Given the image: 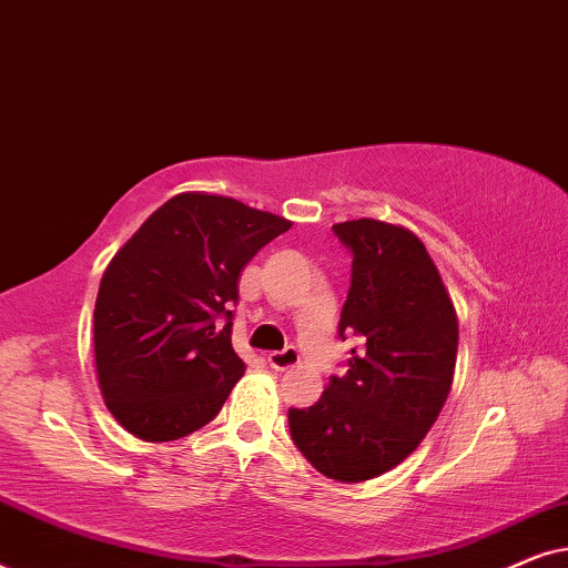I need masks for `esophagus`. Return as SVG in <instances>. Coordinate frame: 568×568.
I'll use <instances>...</instances> for the list:
<instances>
[{
    "label": "esophagus",
    "instance_id": "esophagus-1",
    "mask_svg": "<svg viewBox=\"0 0 568 568\" xmlns=\"http://www.w3.org/2000/svg\"><path fill=\"white\" fill-rule=\"evenodd\" d=\"M268 364L274 369H292L300 364V352L294 346H286L282 352H268Z\"/></svg>",
    "mask_w": 568,
    "mask_h": 568
}]
</instances>
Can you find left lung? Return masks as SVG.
Returning <instances> with one entry per match:
<instances>
[{
    "instance_id": "8db88e82",
    "label": "left lung",
    "mask_w": 568,
    "mask_h": 568,
    "mask_svg": "<svg viewBox=\"0 0 568 568\" xmlns=\"http://www.w3.org/2000/svg\"><path fill=\"white\" fill-rule=\"evenodd\" d=\"M354 255L338 333L354 331L348 372L321 400L290 408V432L315 470L362 484L422 445L453 387L457 313L422 240L403 224H333Z\"/></svg>"
}]
</instances>
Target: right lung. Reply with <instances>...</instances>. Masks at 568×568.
<instances>
[{
  "label": "right lung",
  "instance_id": "add662e5",
  "mask_svg": "<svg viewBox=\"0 0 568 568\" xmlns=\"http://www.w3.org/2000/svg\"><path fill=\"white\" fill-rule=\"evenodd\" d=\"M290 227L237 199L189 191L123 243L95 300L98 385L123 429L173 442L220 414L245 372L230 323L240 274ZM222 314L224 329L213 325Z\"/></svg>",
  "mask_w": 568,
  "mask_h": 568
}]
</instances>
